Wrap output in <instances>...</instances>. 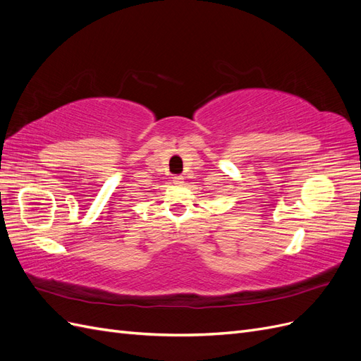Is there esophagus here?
Segmentation results:
<instances>
[{"label":"esophagus","instance_id":"esophagus-1","mask_svg":"<svg viewBox=\"0 0 361 361\" xmlns=\"http://www.w3.org/2000/svg\"><path fill=\"white\" fill-rule=\"evenodd\" d=\"M173 183L174 185H183V176H174Z\"/></svg>","mask_w":361,"mask_h":361}]
</instances>
